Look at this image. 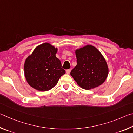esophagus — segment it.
<instances>
[{
	"mask_svg": "<svg viewBox=\"0 0 133 133\" xmlns=\"http://www.w3.org/2000/svg\"><path fill=\"white\" fill-rule=\"evenodd\" d=\"M70 71H71V70L70 69H68V70H66V73L67 74H70Z\"/></svg>",
	"mask_w": 133,
	"mask_h": 133,
	"instance_id": "obj_1",
	"label": "esophagus"
}]
</instances>
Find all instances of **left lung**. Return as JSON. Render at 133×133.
<instances>
[{
    "label": "left lung",
    "instance_id": "1",
    "mask_svg": "<svg viewBox=\"0 0 133 133\" xmlns=\"http://www.w3.org/2000/svg\"><path fill=\"white\" fill-rule=\"evenodd\" d=\"M77 64L70 75L82 89L96 88L105 82L109 68L104 57L97 49L86 45L75 51Z\"/></svg>",
    "mask_w": 133,
    "mask_h": 133
}]
</instances>
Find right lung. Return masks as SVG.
<instances>
[{"label":"right lung","mask_w":133,"mask_h":133,"mask_svg":"<svg viewBox=\"0 0 133 133\" xmlns=\"http://www.w3.org/2000/svg\"><path fill=\"white\" fill-rule=\"evenodd\" d=\"M57 48L49 43L37 46L25 60L24 76L31 87L40 91L50 90L57 84L66 71L56 57Z\"/></svg>","instance_id":"add662e5"}]
</instances>
